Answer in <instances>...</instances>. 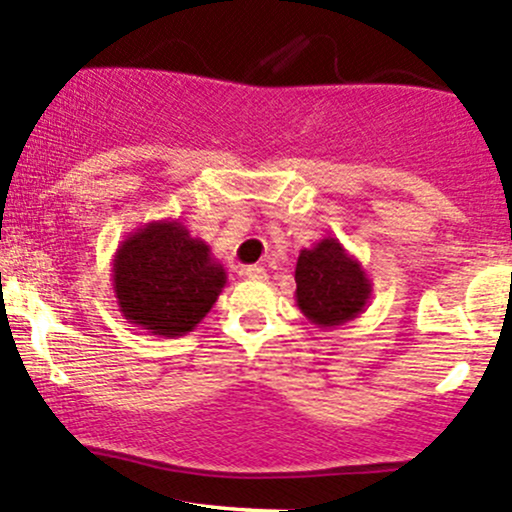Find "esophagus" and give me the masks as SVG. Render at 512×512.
<instances>
[{
    "mask_svg": "<svg viewBox=\"0 0 512 512\" xmlns=\"http://www.w3.org/2000/svg\"><path fill=\"white\" fill-rule=\"evenodd\" d=\"M241 275H244V278H249V280H266L268 278L266 268H263V266H246L244 271H241Z\"/></svg>",
    "mask_w": 512,
    "mask_h": 512,
    "instance_id": "34e87169",
    "label": "esophagus"
}]
</instances>
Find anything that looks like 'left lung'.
<instances>
[{
    "instance_id": "1",
    "label": "left lung",
    "mask_w": 512,
    "mask_h": 512,
    "mask_svg": "<svg viewBox=\"0 0 512 512\" xmlns=\"http://www.w3.org/2000/svg\"><path fill=\"white\" fill-rule=\"evenodd\" d=\"M295 300L300 312L321 329H336L365 312L372 280L336 237L302 249L295 268Z\"/></svg>"
}]
</instances>
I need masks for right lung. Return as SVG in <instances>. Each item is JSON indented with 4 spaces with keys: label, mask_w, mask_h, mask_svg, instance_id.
<instances>
[{
    "label": "right lung",
    "mask_w": 512,
    "mask_h": 512,
    "mask_svg": "<svg viewBox=\"0 0 512 512\" xmlns=\"http://www.w3.org/2000/svg\"><path fill=\"white\" fill-rule=\"evenodd\" d=\"M118 312L152 336L179 338L200 324L227 283L210 244L179 220H154L120 241L111 263Z\"/></svg>",
    "instance_id": "1"
}]
</instances>
